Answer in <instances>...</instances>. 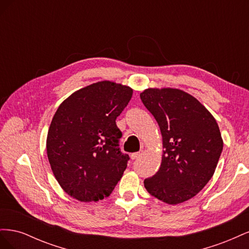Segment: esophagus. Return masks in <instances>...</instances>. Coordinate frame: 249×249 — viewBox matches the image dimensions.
Masks as SVG:
<instances>
[{
	"label": "esophagus",
	"instance_id": "34e87169",
	"mask_svg": "<svg viewBox=\"0 0 249 249\" xmlns=\"http://www.w3.org/2000/svg\"><path fill=\"white\" fill-rule=\"evenodd\" d=\"M141 155H142V152L133 153V154L131 155V159H132V160H136V159H138V158H139Z\"/></svg>",
	"mask_w": 249,
	"mask_h": 249
}]
</instances>
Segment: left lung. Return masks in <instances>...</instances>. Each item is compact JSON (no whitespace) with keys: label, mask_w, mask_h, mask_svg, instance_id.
Instances as JSON below:
<instances>
[{"label":"left lung","mask_w":249,"mask_h":249,"mask_svg":"<svg viewBox=\"0 0 249 249\" xmlns=\"http://www.w3.org/2000/svg\"><path fill=\"white\" fill-rule=\"evenodd\" d=\"M140 99L160 126L164 148L159 170L144 179L145 189L168 205L194 197L213 177L223 148L216 119L177 88H147Z\"/></svg>","instance_id":"1"}]
</instances>
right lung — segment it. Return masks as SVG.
I'll use <instances>...</instances> for the list:
<instances>
[{"label":"right lung","mask_w":249,"mask_h":249,"mask_svg":"<svg viewBox=\"0 0 249 249\" xmlns=\"http://www.w3.org/2000/svg\"><path fill=\"white\" fill-rule=\"evenodd\" d=\"M133 89L101 81L74 91L58 107L47 137V154L62 189L80 201L108 197L126 168L115 120Z\"/></svg>","instance_id":"1"}]
</instances>
